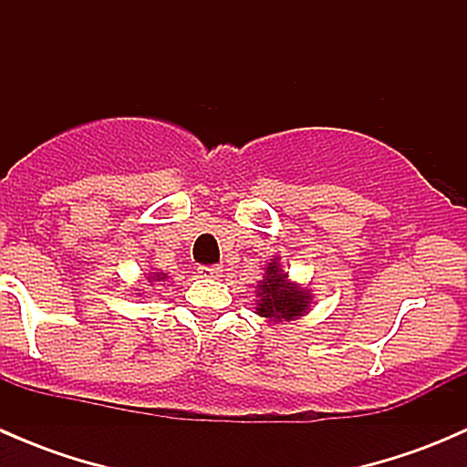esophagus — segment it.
<instances>
[{
    "mask_svg": "<svg viewBox=\"0 0 467 467\" xmlns=\"http://www.w3.org/2000/svg\"><path fill=\"white\" fill-rule=\"evenodd\" d=\"M221 273H223V268H221V266H199V275L201 277H210V280H216V277H221Z\"/></svg>",
    "mask_w": 467,
    "mask_h": 467,
    "instance_id": "34e87169",
    "label": "esophagus"
}]
</instances>
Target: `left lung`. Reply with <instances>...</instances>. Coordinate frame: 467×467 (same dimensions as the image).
<instances>
[{
  "label": "left lung",
  "mask_w": 467,
  "mask_h": 467,
  "mask_svg": "<svg viewBox=\"0 0 467 467\" xmlns=\"http://www.w3.org/2000/svg\"><path fill=\"white\" fill-rule=\"evenodd\" d=\"M255 314H260L268 323L298 321L309 312L314 300L307 286L291 280L277 255L264 268L262 280L255 286Z\"/></svg>",
  "instance_id": "obj_1"
}]
</instances>
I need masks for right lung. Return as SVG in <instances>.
<instances>
[{
	"label": "right lung",
	"instance_id": "1",
	"mask_svg": "<svg viewBox=\"0 0 467 467\" xmlns=\"http://www.w3.org/2000/svg\"><path fill=\"white\" fill-rule=\"evenodd\" d=\"M167 277H169L167 273H162V271H150L149 275H146V280H149V285L153 286V285H160V282H164V280H167ZM135 291H140L138 296H142V294H144L142 289H135Z\"/></svg>",
	"mask_w": 467,
	"mask_h": 467
}]
</instances>
